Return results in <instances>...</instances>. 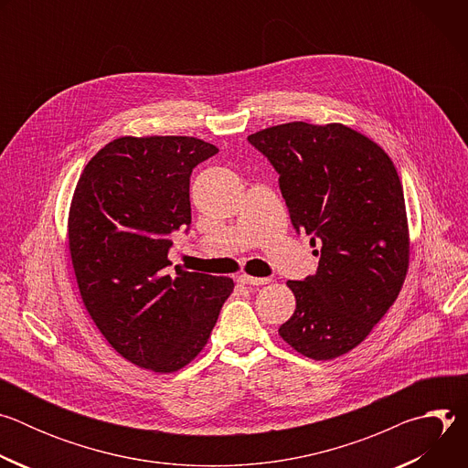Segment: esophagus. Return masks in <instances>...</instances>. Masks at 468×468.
Here are the masks:
<instances>
[{
	"mask_svg": "<svg viewBox=\"0 0 468 468\" xmlns=\"http://www.w3.org/2000/svg\"><path fill=\"white\" fill-rule=\"evenodd\" d=\"M239 282L244 285H266V283H271V278H253L248 274H240Z\"/></svg>",
	"mask_w": 468,
	"mask_h": 468,
	"instance_id": "34e87169",
	"label": "esophagus"
}]
</instances>
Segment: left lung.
<instances>
[{
    "label": "left lung",
    "mask_w": 468,
    "mask_h": 468,
    "mask_svg": "<svg viewBox=\"0 0 468 468\" xmlns=\"http://www.w3.org/2000/svg\"><path fill=\"white\" fill-rule=\"evenodd\" d=\"M248 141L278 170L292 226L320 244L316 274L287 282L296 309L280 335L309 359L341 357L368 337L406 282L402 181L385 150L345 123L289 122Z\"/></svg>",
    "instance_id": "1"
}]
</instances>
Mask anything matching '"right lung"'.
<instances>
[{
    "label": "right lung",
    "instance_id": "right-lung-1",
    "mask_svg": "<svg viewBox=\"0 0 468 468\" xmlns=\"http://www.w3.org/2000/svg\"><path fill=\"white\" fill-rule=\"evenodd\" d=\"M218 154L194 137H118L85 166L69 213V250L87 313L129 363L170 374L211 337L233 280L165 269L190 224V174Z\"/></svg>",
    "mask_w": 468,
    "mask_h": 468
}]
</instances>
